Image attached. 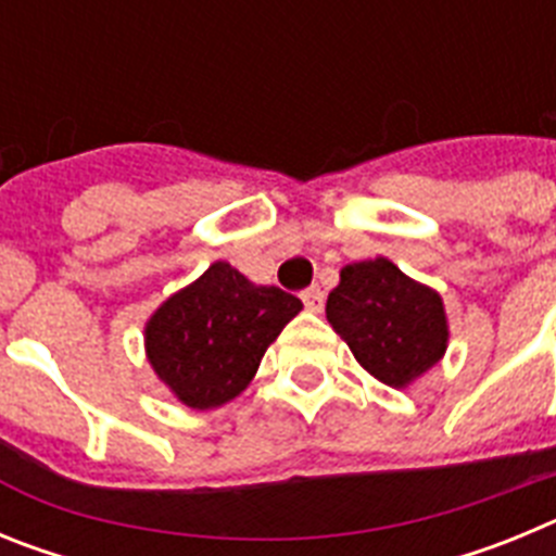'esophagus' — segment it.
I'll return each instance as SVG.
<instances>
[{"mask_svg":"<svg viewBox=\"0 0 556 556\" xmlns=\"http://www.w3.org/2000/svg\"><path fill=\"white\" fill-rule=\"evenodd\" d=\"M301 301H303V306L308 308V312H320V308H323V292H320V287L303 289V292H301Z\"/></svg>","mask_w":556,"mask_h":556,"instance_id":"obj_1","label":"esophagus"}]
</instances>
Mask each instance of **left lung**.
I'll return each instance as SVG.
<instances>
[{
  "label": "left lung",
  "instance_id": "1",
  "mask_svg": "<svg viewBox=\"0 0 556 556\" xmlns=\"http://www.w3.org/2000/svg\"><path fill=\"white\" fill-rule=\"evenodd\" d=\"M326 317L358 365L395 390L431 370L448 348L443 298L381 255L339 273Z\"/></svg>",
  "mask_w": 556,
  "mask_h": 556
}]
</instances>
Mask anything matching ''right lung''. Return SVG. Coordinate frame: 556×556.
<instances>
[{"mask_svg":"<svg viewBox=\"0 0 556 556\" xmlns=\"http://www.w3.org/2000/svg\"><path fill=\"white\" fill-rule=\"evenodd\" d=\"M303 303L278 287H255L228 262L166 298L144 328L155 376L191 409L233 401Z\"/></svg>","mask_w":556,"mask_h":556,"instance_id":"obj_1","label":"right lung"}]
</instances>
